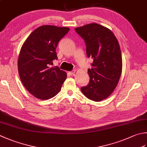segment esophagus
<instances>
[{"instance_id": "esophagus-1", "label": "esophagus", "mask_w": 147, "mask_h": 147, "mask_svg": "<svg viewBox=\"0 0 147 147\" xmlns=\"http://www.w3.org/2000/svg\"><path fill=\"white\" fill-rule=\"evenodd\" d=\"M75 73H76V70H72V71H69V72H68V74L71 75V76H72V75H74Z\"/></svg>"}]
</instances>
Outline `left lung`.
<instances>
[{"label":"left lung","mask_w":147,"mask_h":147,"mask_svg":"<svg viewBox=\"0 0 147 147\" xmlns=\"http://www.w3.org/2000/svg\"><path fill=\"white\" fill-rule=\"evenodd\" d=\"M84 39L86 54L92 58V68L88 69V85L82 87V93L95 102L110 96L117 87L122 71V58L117 38L107 27L96 23L75 29Z\"/></svg>","instance_id":"left-lung-1"}]
</instances>
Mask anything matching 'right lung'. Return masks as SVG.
Segmentation results:
<instances>
[{
    "mask_svg": "<svg viewBox=\"0 0 147 147\" xmlns=\"http://www.w3.org/2000/svg\"><path fill=\"white\" fill-rule=\"evenodd\" d=\"M69 30L65 27L40 26L30 33L22 46L18 59L19 76L24 87L36 98L54 97L67 77L65 71L50 66L57 58L58 42Z\"/></svg>",
    "mask_w": 147,
    "mask_h": 147,
    "instance_id": "add662e5",
    "label": "right lung"
}]
</instances>
